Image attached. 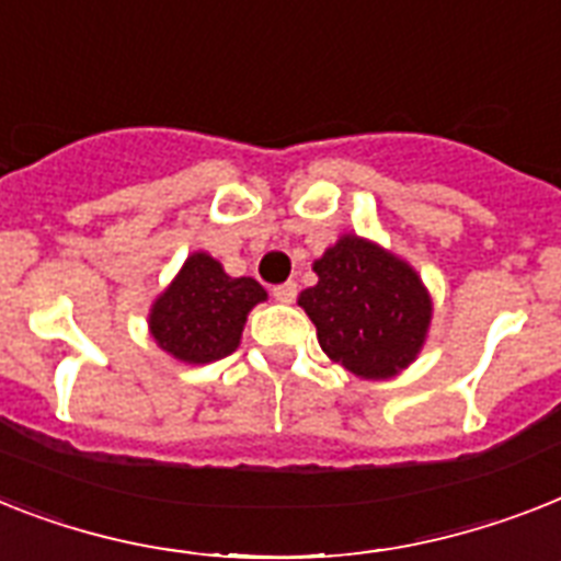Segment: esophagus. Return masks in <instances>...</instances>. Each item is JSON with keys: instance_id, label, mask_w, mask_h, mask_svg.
I'll list each match as a JSON object with an SVG mask.
<instances>
[{"instance_id": "obj_1", "label": "esophagus", "mask_w": 561, "mask_h": 561, "mask_svg": "<svg viewBox=\"0 0 561 561\" xmlns=\"http://www.w3.org/2000/svg\"><path fill=\"white\" fill-rule=\"evenodd\" d=\"M296 290H299V285L290 279V282H282V285H276L271 294H273V299H276V302H294Z\"/></svg>"}]
</instances>
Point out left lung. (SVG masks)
<instances>
[{"instance_id": "8db88e82", "label": "left lung", "mask_w": 561, "mask_h": 561, "mask_svg": "<svg viewBox=\"0 0 561 561\" xmlns=\"http://www.w3.org/2000/svg\"><path fill=\"white\" fill-rule=\"evenodd\" d=\"M299 305L328 357L359 377H391L421 352L432 302L417 273L391 253L345 236L320 262Z\"/></svg>"}]
</instances>
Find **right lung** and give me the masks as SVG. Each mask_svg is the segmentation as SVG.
Returning a JSON list of instances; mask_svg holds the SVG:
<instances>
[{"instance_id": "add662e5", "label": "right lung", "mask_w": 561, "mask_h": 561, "mask_svg": "<svg viewBox=\"0 0 561 561\" xmlns=\"http://www.w3.org/2000/svg\"><path fill=\"white\" fill-rule=\"evenodd\" d=\"M250 276L233 279L216 259L195 253L149 313L154 343L184 363H213L236 352L248 311L265 299Z\"/></svg>"}]
</instances>
